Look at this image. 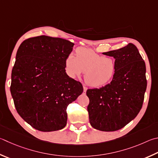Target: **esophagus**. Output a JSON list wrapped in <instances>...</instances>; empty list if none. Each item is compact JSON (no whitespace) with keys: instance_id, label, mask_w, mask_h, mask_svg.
<instances>
[{"instance_id":"1","label":"esophagus","mask_w":158,"mask_h":158,"mask_svg":"<svg viewBox=\"0 0 158 158\" xmlns=\"http://www.w3.org/2000/svg\"><path fill=\"white\" fill-rule=\"evenodd\" d=\"M87 87H85V86H84V93H86V91H87Z\"/></svg>"}]
</instances>
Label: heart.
I'll return each mask as SVG.
<instances>
[{
  "mask_svg": "<svg viewBox=\"0 0 158 158\" xmlns=\"http://www.w3.org/2000/svg\"><path fill=\"white\" fill-rule=\"evenodd\" d=\"M65 68L71 78L81 74L84 71L85 84L98 88L107 84L113 79L117 71L116 61L84 48L76 50V56L69 54L65 60Z\"/></svg>",
  "mask_w": 158,
  "mask_h": 158,
  "instance_id": "obj_1",
  "label": "heart"
}]
</instances>
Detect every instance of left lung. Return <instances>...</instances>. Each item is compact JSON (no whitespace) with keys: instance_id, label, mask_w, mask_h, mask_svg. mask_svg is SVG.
Wrapping results in <instances>:
<instances>
[{"instance_id":"8db88e82","label":"left lung","mask_w":158,"mask_h":158,"mask_svg":"<svg viewBox=\"0 0 158 158\" xmlns=\"http://www.w3.org/2000/svg\"><path fill=\"white\" fill-rule=\"evenodd\" d=\"M113 56L117 71L112 81L86 94L90 125L102 131H115L135 119L142 107L147 89L146 65L133 44L103 53Z\"/></svg>"}]
</instances>
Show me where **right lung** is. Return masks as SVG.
<instances>
[{"mask_svg":"<svg viewBox=\"0 0 158 158\" xmlns=\"http://www.w3.org/2000/svg\"><path fill=\"white\" fill-rule=\"evenodd\" d=\"M73 46L68 40L43 35L25 40L17 51L11 94L17 113L36 130L64 128L67 106L84 91L65 73V60Z\"/></svg>","mask_w":158,"mask_h":158,"instance_id":"add662e5","label":"right lung"}]
</instances>
